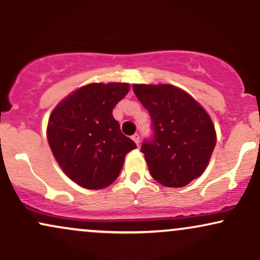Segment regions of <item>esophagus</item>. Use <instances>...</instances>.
Masks as SVG:
<instances>
[{
    "mask_svg": "<svg viewBox=\"0 0 260 260\" xmlns=\"http://www.w3.org/2000/svg\"><path fill=\"white\" fill-rule=\"evenodd\" d=\"M132 139L134 140V143H136L137 145H139V143H140V137H139V134H138V133L133 134V136H132Z\"/></svg>",
    "mask_w": 260,
    "mask_h": 260,
    "instance_id": "34e87169",
    "label": "esophagus"
}]
</instances>
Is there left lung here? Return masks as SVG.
<instances>
[{
    "instance_id": "left-lung-1",
    "label": "left lung",
    "mask_w": 260,
    "mask_h": 260,
    "mask_svg": "<svg viewBox=\"0 0 260 260\" xmlns=\"http://www.w3.org/2000/svg\"><path fill=\"white\" fill-rule=\"evenodd\" d=\"M133 90L151 118L153 137L140 148L151 176L165 187L187 186L204 172L215 148L210 116L171 84H134Z\"/></svg>"
}]
</instances>
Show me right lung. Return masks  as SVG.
<instances>
[{
    "instance_id": "1",
    "label": "right lung",
    "mask_w": 260,
    "mask_h": 260,
    "mask_svg": "<svg viewBox=\"0 0 260 260\" xmlns=\"http://www.w3.org/2000/svg\"><path fill=\"white\" fill-rule=\"evenodd\" d=\"M129 91L127 83H91L53 109L47 140L71 180L86 189H101L120 175L124 156L137 148L121 132L112 110Z\"/></svg>"
}]
</instances>
